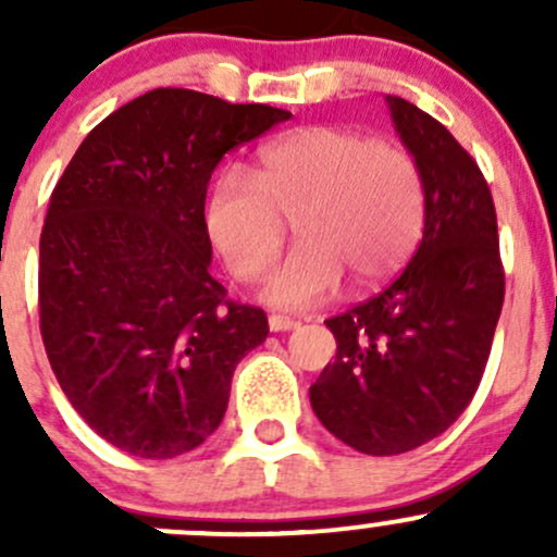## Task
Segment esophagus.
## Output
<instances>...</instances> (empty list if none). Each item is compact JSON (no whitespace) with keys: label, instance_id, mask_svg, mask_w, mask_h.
<instances>
[{"label":"esophagus","instance_id":"34e87169","mask_svg":"<svg viewBox=\"0 0 557 557\" xmlns=\"http://www.w3.org/2000/svg\"><path fill=\"white\" fill-rule=\"evenodd\" d=\"M296 320L294 318H285V314H269V331H290L296 329Z\"/></svg>","mask_w":557,"mask_h":557}]
</instances>
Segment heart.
Masks as SVG:
<instances>
[{"label": "heart", "instance_id": "1", "mask_svg": "<svg viewBox=\"0 0 557 557\" xmlns=\"http://www.w3.org/2000/svg\"><path fill=\"white\" fill-rule=\"evenodd\" d=\"M283 218L301 243L272 269L263 301L307 310L334 296L345 272L356 288H374L423 237V172L404 145L310 126L263 145L252 177L218 172L201 210L207 239L237 280L267 272L283 247Z\"/></svg>", "mask_w": 557, "mask_h": 557}]
</instances>
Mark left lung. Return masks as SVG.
Returning a JSON list of instances; mask_svg holds the SVG:
<instances>
[{
	"instance_id": "left-lung-1",
	"label": "left lung",
	"mask_w": 557,
	"mask_h": 557,
	"mask_svg": "<svg viewBox=\"0 0 557 557\" xmlns=\"http://www.w3.org/2000/svg\"><path fill=\"white\" fill-rule=\"evenodd\" d=\"M425 183L418 252L383 294L325 320L334 363L310 387L320 423L367 455L445 434L480 387L504 305L496 207L476 161L436 117L387 97Z\"/></svg>"
}]
</instances>
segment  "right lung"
<instances>
[{
  "label": "right lung",
  "mask_w": 557,
  "mask_h": 557,
  "mask_svg": "<svg viewBox=\"0 0 557 557\" xmlns=\"http://www.w3.org/2000/svg\"><path fill=\"white\" fill-rule=\"evenodd\" d=\"M288 110L156 88L107 115L50 194L39 331L83 420L117 450L177 458L221 425L237 363L269 334L210 274L207 185Z\"/></svg>",
  "instance_id": "obj_1"
}]
</instances>
